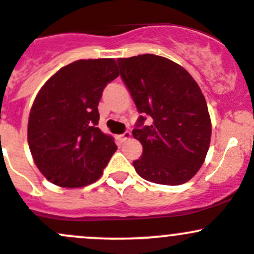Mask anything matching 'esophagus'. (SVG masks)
<instances>
[{"label": "esophagus", "mask_w": 254, "mask_h": 254, "mask_svg": "<svg viewBox=\"0 0 254 254\" xmlns=\"http://www.w3.org/2000/svg\"><path fill=\"white\" fill-rule=\"evenodd\" d=\"M129 138H130V132H129V130H126V132H125L124 134L120 135V139H121V140H127V139H129Z\"/></svg>", "instance_id": "1"}]
</instances>
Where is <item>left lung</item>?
<instances>
[{
  "instance_id": "left-lung-1",
  "label": "left lung",
  "mask_w": 254,
  "mask_h": 254,
  "mask_svg": "<svg viewBox=\"0 0 254 254\" xmlns=\"http://www.w3.org/2000/svg\"><path fill=\"white\" fill-rule=\"evenodd\" d=\"M120 74L139 114L132 130L143 147L133 162L143 179L163 185L189 182L201 168L211 139L206 100L191 75L154 54L120 58ZM144 116L152 124L144 126Z\"/></svg>"
}]
</instances>
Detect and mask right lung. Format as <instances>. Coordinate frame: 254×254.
Instances as JSON below:
<instances>
[{
	"label": "right lung",
	"instance_id": "obj_1",
	"mask_svg": "<svg viewBox=\"0 0 254 254\" xmlns=\"http://www.w3.org/2000/svg\"><path fill=\"white\" fill-rule=\"evenodd\" d=\"M119 75L115 59H81L62 67L39 90L29 114L28 145L50 183L81 188L101 177L117 145L97 127V106Z\"/></svg>",
	"mask_w": 254,
	"mask_h": 254
}]
</instances>
